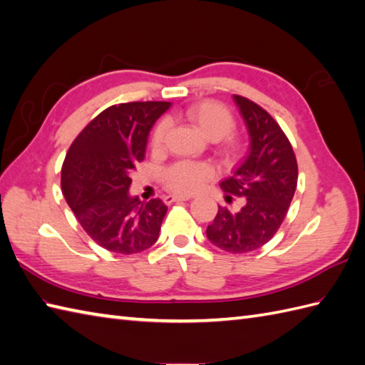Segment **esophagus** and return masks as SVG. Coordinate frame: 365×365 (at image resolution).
Here are the masks:
<instances>
[{"label":"esophagus","mask_w":365,"mask_h":365,"mask_svg":"<svg viewBox=\"0 0 365 365\" xmlns=\"http://www.w3.org/2000/svg\"><path fill=\"white\" fill-rule=\"evenodd\" d=\"M188 199H190V196L168 195V196H165V202H166L168 205H170V204H174V202H182V200H188Z\"/></svg>","instance_id":"obj_1"}]
</instances>
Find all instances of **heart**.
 I'll use <instances>...</instances> for the list:
<instances>
[{
  "instance_id": "obj_1",
  "label": "heart",
  "mask_w": 365,
  "mask_h": 365,
  "mask_svg": "<svg viewBox=\"0 0 365 365\" xmlns=\"http://www.w3.org/2000/svg\"><path fill=\"white\" fill-rule=\"evenodd\" d=\"M182 115L188 122H191L192 125H196L202 131L208 139H213V141L226 138L235 127V119L232 113L226 106L215 102V100H204V102L191 105L182 113ZM166 133V123H157L150 139L152 150H161L163 144H165ZM235 139L226 138V141L222 144V153L230 155L235 152ZM210 175L212 169L210 166L205 165V163L178 161L175 165L165 169V173H163V182H165V185L170 191L180 192V195H188V192L196 191L207 178H210Z\"/></svg>"
}]
</instances>
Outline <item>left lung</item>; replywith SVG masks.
Returning <instances> with one entry per match:
<instances>
[{"label": "left lung", "instance_id": "1", "mask_svg": "<svg viewBox=\"0 0 365 365\" xmlns=\"http://www.w3.org/2000/svg\"><path fill=\"white\" fill-rule=\"evenodd\" d=\"M250 135V152L220 183L232 197L242 199V208L218 207L207 238L232 254H245L268 243L289 212L298 183V165L292 144L279 123L242 96H234Z\"/></svg>", "mask_w": 365, "mask_h": 365}]
</instances>
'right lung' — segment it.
Here are the masks:
<instances>
[{"instance_id":"obj_1","label":"right lung","mask_w":365,"mask_h":365,"mask_svg":"<svg viewBox=\"0 0 365 365\" xmlns=\"http://www.w3.org/2000/svg\"><path fill=\"white\" fill-rule=\"evenodd\" d=\"M169 102L106 108L76 136L61 169L63 195L86 234L115 254L143 252L157 242L168 207L130 196V174L144 160L153 123Z\"/></svg>"}]
</instances>
